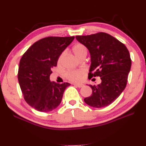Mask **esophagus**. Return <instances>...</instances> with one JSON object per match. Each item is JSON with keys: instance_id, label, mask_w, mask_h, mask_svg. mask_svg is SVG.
Instances as JSON below:
<instances>
[{"instance_id": "34e87169", "label": "esophagus", "mask_w": 146, "mask_h": 146, "mask_svg": "<svg viewBox=\"0 0 146 146\" xmlns=\"http://www.w3.org/2000/svg\"><path fill=\"white\" fill-rule=\"evenodd\" d=\"M73 85H74L75 86L78 87V88H81L84 86V84H73Z\"/></svg>"}]
</instances>
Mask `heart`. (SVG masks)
<instances>
[{
    "label": "heart",
    "instance_id": "1",
    "mask_svg": "<svg viewBox=\"0 0 146 146\" xmlns=\"http://www.w3.org/2000/svg\"><path fill=\"white\" fill-rule=\"evenodd\" d=\"M73 52L76 57L79 58L82 54L87 53L86 48L84 45L81 44H76L73 47ZM65 53L62 52L58 59V64H60L62 62L63 58L64 57ZM85 73V70L84 69H80V70H75L69 71L66 73V76L69 80L74 82H78L82 80L84 74Z\"/></svg>",
    "mask_w": 146,
    "mask_h": 146
}]
</instances>
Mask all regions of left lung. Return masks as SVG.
I'll return each mask as SVG.
<instances>
[{
  "mask_svg": "<svg viewBox=\"0 0 146 146\" xmlns=\"http://www.w3.org/2000/svg\"><path fill=\"white\" fill-rule=\"evenodd\" d=\"M76 39L90 53L89 78L98 76L102 80L97 86L89 85L92 95L84 98L85 103L94 108L110 105L126 86L131 66L128 50L118 39L105 33L76 36Z\"/></svg>",
  "mask_w": 146,
  "mask_h": 146,
  "instance_id": "obj_1",
  "label": "left lung"
}]
</instances>
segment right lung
<instances>
[{"instance_id":"add662e5","label":"right lung","mask_w":146,"mask_h":146,"mask_svg":"<svg viewBox=\"0 0 146 146\" xmlns=\"http://www.w3.org/2000/svg\"><path fill=\"white\" fill-rule=\"evenodd\" d=\"M75 37H47L34 43L20 61L18 79L25 102L36 110L47 112L60 105L70 84L50 80L52 69Z\"/></svg>"}]
</instances>
